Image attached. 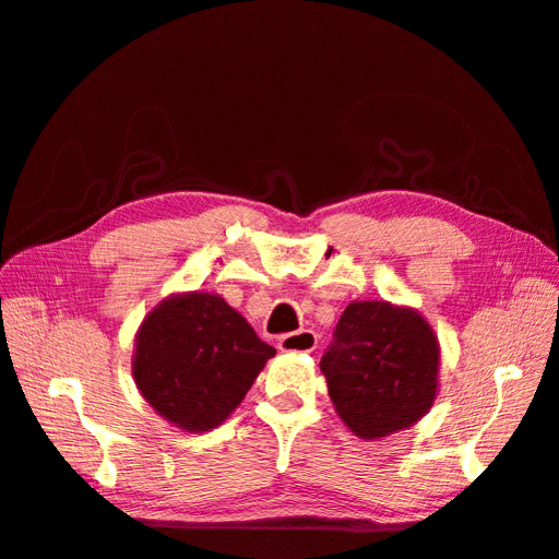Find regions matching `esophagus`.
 <instances>
[{"mask_svg":"<svg viewBox=\"0 0 559 559\" xmlns=\"http://www.w3.org/2000/svg\"><path fill=\"white\" fill-rule=\"evenodd\" d=\"M314 347H318V335H314L312 331H295V333H285L281 340H278V349L281 352H314Z\"/></svg>","mask_w":559,"mask_h":559,"instance_id":"esophagus-1","label":"esophagus"}]
</instances>
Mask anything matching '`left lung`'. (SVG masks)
I'll use <instances>...</instances> for the list:
<instances>
[{"instance_id":"obj_1","label":"left lung","mask_w":559,"mask_h":559,"mask_svg":"<svg viewBox=\"0 0 559 559\" xmlns=\"http://www.w3.org/2000/svg\"><path fill=\"white\" fill-rule=\"evenodd\" d=\"M439 360V337L418 310L352 301L320 368L343 423L362 439H381L431 408Z\"/></svg>"}]
</instances>
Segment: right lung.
Returning <instances> with one entry per match:
<instances>
[{
	"label": "right lung",
	"instance_id": "right-lung-1",
	"mask_svg": "<svg viewBox=\"0 0 559 559\" xmlns=\"http://www.w3.org/2000/svg\"><path fill=\"white\" fill-rule=\"evenodd\" d=\"M274 354L224 297L185 293L145 314L132 374L164 420L201 433L233 414Z\"/></svg>",
	"mask_w": 559,
	"mask_h": 559
}]
</instances>
